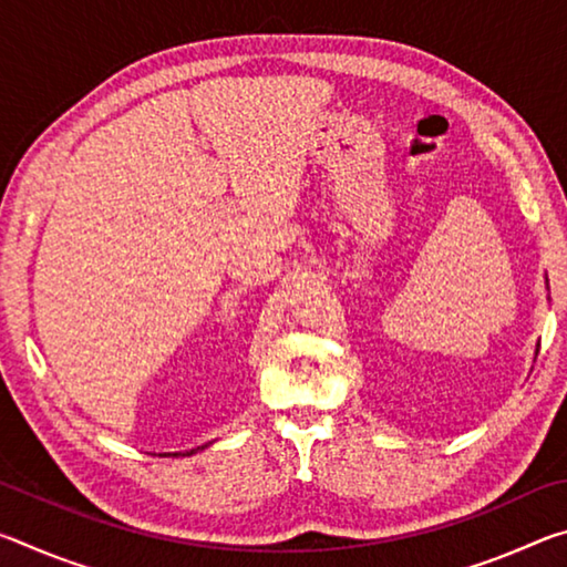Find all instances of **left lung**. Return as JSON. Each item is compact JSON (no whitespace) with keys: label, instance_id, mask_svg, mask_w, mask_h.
Listing matches in <instances>:
<instances>
[{"label":"left lung","instance_id":"obj_1","mask_svg":"<svg viewBox=\"0 0 567 567\" xmlns=\"http://www.w3.org/2000/svg\"><path fill=\"white\" fill-rule=\"evenodd\" d=\"M537 350H540V344H537Z\"/></svg>","mask_w":567,"mask_h":567}]
</instances>
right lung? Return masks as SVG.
<instances>
[{
	"mask_svg": "<svg viewBox=\"0 0 567 567\" xmlns=\"http://www.w3.org/2000/svg\"><path fill=\"white\" fill-rule=\"evenodd\" d=\"M192 453H195V450H189V453H187V455H192Z\"/></svg>",
	"mask_w": 567,
	"mask_h": 567,
	"instance_id": "1",
	"label": "right lung"
}]
</instances>
